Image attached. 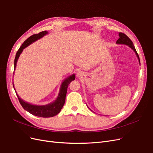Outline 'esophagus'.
<instances>
[{"label":"esophagus","instance_id":"1","mask_svg":"<svg viewBox=\"0 0 153 153\" xmlns=\"http://www.w3.org/2000/svg\"><path fill=\"white\" fill-rule=\"evenodd\" d=\"M82 75H83V73H82V71H78V72L76 73V76H77L78 78L82 77Z\"/></svg>","mask_w":153,"mask_h":153}]
</instances>
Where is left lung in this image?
I'll use <instances>...</instances> for the list:
<instances>
[{
  "mask_svg": "<svg viewBox=\"0 0 153 153\" xmlns=\"http://www.w3.org/2000/svg\"><path fill=\"white\" fill-rule=\"evenodd\" d=\"M119 39H118L117 41H116V43L119 44V45H125L128 46L129 48H131L132 49V50L134 52H135V53H136V56H137V58H138V59H139V64L140 65L139 55H138V54H137V51H136V50L135 47H134V44H133L132 41L129 39V38L128 37V36H126L125 34H124V33H119ZM88 108H89V107H88ZM90 110H91V109L90 108Z\"/></svg>",
  "mask_w": 153,
  "mask_h": 153,
  "instance_id": "obj_1",
  "label": "left lung"
}]
</instances>
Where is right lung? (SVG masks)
<instances>
[{
  "label": "right lung",
  "instance_id": "add662e5",
  "mask_svg": "<svg viewBox=\"0 0 153 153\" xmlns=\"http://www.w3.org/2000/svg\"><path fill=\"white\" fill-rule=\"evenodd\" d=\"M48 33V31H46V30H44V31H42L39 34H36L32 35L23 42V44L19 48V50L17 51L16 54V57L14 59V71L16 68L17 60L19 59L24 49H25L29 45L32 44L33 42L36 41L38 39H39L42 37H44V36L46 35ZM75 79V74H73L66 78L63 81L62 85H61L59 94L56 98V99L51 103H48V104L43 105H37L30 104V103L24 101V100L21 99L20 97L18 95V94L16 92L13 82V87L16 91V94L18 97V99H19L21 105H22V107L24 110H26V111H27L30 114H31L36 116H38V117H51L59 114V112L61 111V110H62V108H63L65 102L67 88H68V85L70 83L71 81L74 80Z\"/></svg>",
  "mask_w": 153,
  "mask_h": 153
}]
</instances>
